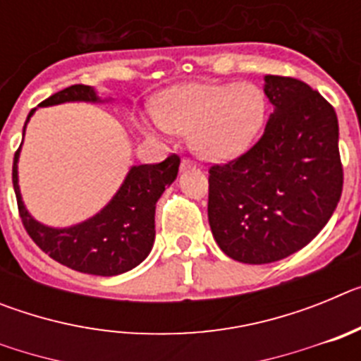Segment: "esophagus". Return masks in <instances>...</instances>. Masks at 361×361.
<instances>
[{
	"label": "esophagus",
	"mask_w": 361,
	"mask_h": 361,
	"mask_svg": "<svg viewBox=\"0 0 361 361\" xmlns=\"http://www.w3.org/2000/svg\"><path fill=\"white\" fill-rule=\"evenodd\" d=\"M195 166H197V162L190 157H184L183 162H180V168H183V170H188V168H195Z\"/></svg>",
	"instance_id": "esophagus-1"
}]
</instances>
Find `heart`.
Segmentation results:
<instances>
[{
	"mask_svg": "<svg viewBox=\"0 0 361 361\" xmlns=\"http://www.w3.org/2000/svg\"><path fill=\"white\" fill-rule=\"evenodd\" d=\"M267 101L255 85L191 82L166 92L153 123L159 128L191 133L200 157H238L258 139L266 123Z\"/></svg>",
	"mask_w": 361,
	"mask_h": 361,
	"instance_id": "obj_1",
	"label": "heart"
}]
</instances>
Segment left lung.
<instances>
[{
  "mask_svg": "<svg viewBox=\"0 0 361 361\" xmlns=\"http://www.w3.org/2000/svg\"><path fill=\"white\" fill-rule=\"evenodd\" d=\"M273 114L250 149L209 168L208 219L220 250L242 264L296 253L342 197L333 104L295 78L266 75Z\"/></svg>",
  "mask_w": 361,
  "mask_h": 361,
  "instance_id": "8db88e82",
  "label": "left lung"
}]
</instances>
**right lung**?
<instances>
[{
    "instance_id": "add662e5",
    "label": "right lung",
    "mask_w": 361,
    "mask_h": 361,
    "mask_svg": "<svg viewBox=\"0 0 361 361\" xmlns=\"http://www.w3.org/2000/svg\"><path fill=\"white\" fill-rule=\"evenodd\" d=\"M66 101H97V95L86 85H72L44 99L41 106ZM34 110H30L27 121ZM18 157L14 153L12 184H14L18 212L28 237L50 258L79 273L97 276L121 275L133 269L148 257L155 238V204L166 186L178 173L180 157L171 153L162 162L133 166L128 177L110 200L90 220L66 229H54L32 219L21 202L18 186Z\"/></svg>"
}]
</instances>
